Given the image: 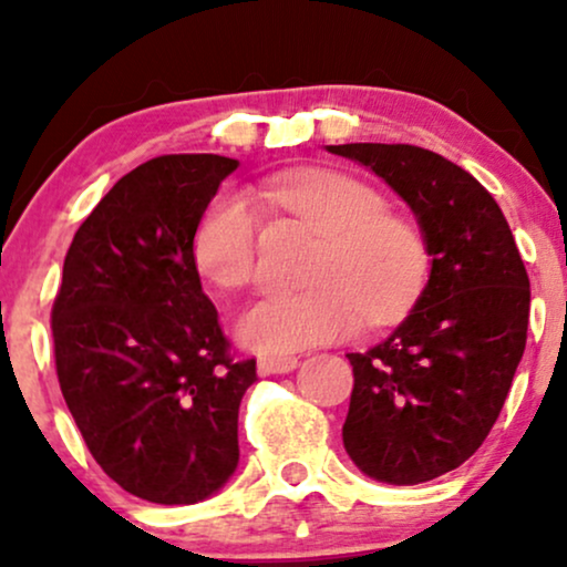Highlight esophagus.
<instances>
[{"mask_svg": "<svg viewBox=\"0 0 567 567\" xmlns=\"http://www.w3.org/2000/svg\"><path fill=\"white\" fill-rule=\"evenodd\" d=\"M292 368H298V357H288V354H264V357H258V370H261L264 375L290 373Z\"/></svg>", "mask_w": 567, "mask_h": 567, "instance_id": "34e87169", "label": "esophagus"}]
</instances>
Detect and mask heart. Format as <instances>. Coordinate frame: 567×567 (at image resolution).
I'll use <instances>...</instances> for the list:
<instances>
[{
  "instance_id": "b5f03b06",
  "label": "heart",
  "mask_w": 567,
  "mask_h": 567,
  "mask_svg": "<svg viewBox=\"0 0 567 567\" xmlns=\"http://www.w3.org/2000/svg\"><path fill=\"white\" fill-rule=\"evenodd\" d=\"M271 205L320 231L324 245L311 269L315 288L271 292L234 322V336L261 354H290L349 338L370 317L402 309L426 271L421 234L389 216L386 199L347 173L277 175L258 188ZM258 207L243 192H220L194 231V264L218 288H243L256 275Z\"/></svg>"
}]
</instances>
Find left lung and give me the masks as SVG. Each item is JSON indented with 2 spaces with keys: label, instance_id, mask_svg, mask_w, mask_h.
Listing matches in <instances>:
<instances>
[{
  "label": "left lung",
  "instance_id": "8db88e82",
  "mask_svg": "<svg viewBox=\"0 0 567 567\" xmlns=\"http://www.w3.org/2000/svg\"><path fill=\"white\" fill-rule=\"evenodd\" d=\"M328 152L408 202L432 258L392 336L347 354L349 458L379 483L419 485L464 464L496 424L528 338V271L496 199L464 167L408 143Z\"/></svg>",
  "mask_w": 567,
  "mask_h": 567
}]
</instances>
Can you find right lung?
<instances>
[{
	"label": "right lung",
	"instance_id": "right-lung-1",
	"mask_svg": "<svg viewBox=\"0 0 567 567\" xmlns=\"http://www.w3.org/2000/svg\"><path fill=\"white\" fill-rule=\"evenodd\" d=\"M239 162L167 154L114 184L84 218L53 303L63 400L101 470L152 504L210 498L239 464L237 362L202 292L194 231Z\"/></svg>",
	"mask_w": 567,
	"mask_h": 567
}]
</instances>
